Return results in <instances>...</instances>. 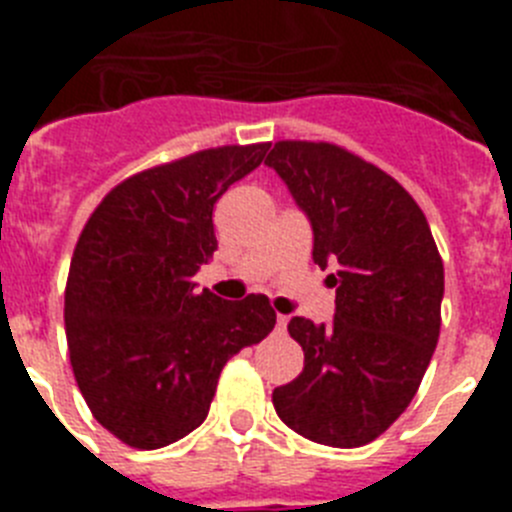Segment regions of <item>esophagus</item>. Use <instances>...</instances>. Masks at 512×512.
<instances>
[{"instance_id": "1", "label": "esophagus", "mask_w": 512, "mask_h": 512, "mask_svg": "<svg viewBox=\"0 0 512 512\" xmlns=\"http://www.w3.org/2000/svg\"><path fill=\"white\" fill-rule=\"evenodd\" d=\"M287 315H277V330H284L287 328Z\"/></svg>"}]
</instances>
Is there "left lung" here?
I'll return each instance as SVG.
<instances>
[{
    "label": "left lung",
    "instance_id": "1",
    "mask_svg": "<svg viewBox=\"0 0 512 512\" xmlns=\"http://www.w3.org/2000/svg\"><path fill=\"white\" fill-rule=\"evenodd\" d=\"M266 166L310 220L315 264L336 266L333 323L289 320L305 369L271 402L310 441L364 446L405 413L431 364L443 261L418 202L346 148L279 140Z\"/></svg>",
    "mask_w": 512,
    "mask_h": 512
}]
</instances>
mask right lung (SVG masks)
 Masks as SVG:
<instances>
[{
    "instance_id": "add662e5",
    "label": "right lung",
    "mask_w": 512,
    "mask_h": 512,
    "mask_svg": "<svg viewBox=\"0 0 512 512\" xmlns=\"http://www.w3.org/2000/svg\"><path fill=\"white\" fill-rule=\"evenodd\" d=\"M269 143L223 146L117 184L79 235L66 282V341L94 418L133 449L179 441L210 413L230 356L264 341V295L228 302L192 277L212 259V210Z\"/></svg>"
}]
</instances>
